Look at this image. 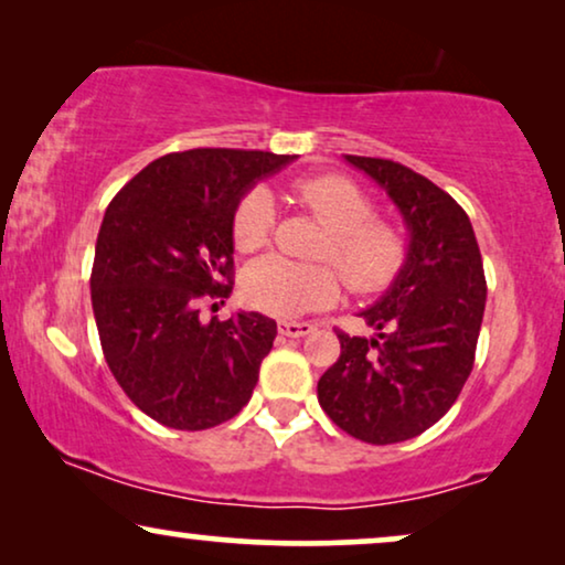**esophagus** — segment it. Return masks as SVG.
<instances>
[{
	"mask_svg": "<svg viewBox=\"0 0 565 565\" xmlns=\"http://www.w3.org/2000/svg\"><path fill=\"white\" fill-rule=\"evenodd\" d=\"M312 330H315L312 322H287V320L278 322V333L287 335V338H302V335H310Z\"/></svg>",
	"mask_w": 565,
	"mask_h": 565,
	"instance_id": "obj_1",
	"label": "esophagus"
}]
</instances>
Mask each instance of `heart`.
<instances>
[{
  "label": "heart",
  "mask_w": 565,
  "mask_h": 565,
  "mask_svg": "<svg viewBox=\"0 0 565 565\" xmlns=\"http://www.w3.org/2000/svg\"><path fill=\"white\" fill-rule=\"evenodd\" d=\"M297 195L328 224L318 258L333 260L353 291L370 295L385 289L401 274L405 243L401 232L372 220V201L349 178L318 175L297 183ZM276 206L268 188H250L232 214V239L243 253L268 243ZM243 299L274 318H299L322 310L341 295V278L326 263H295L266 255L245 268L239 281Z\"/></svg>",
  "instance_id": "1"
}]
</instances>
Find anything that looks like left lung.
Listing matches in <instances>:
<instances>
[{
    "label": "left lung",
    "mask_w": 565,
    "mask_h": 565,
    "mask_svg": "<svg viewBox=\"0 0 565 565\" xmlns=\"http://www.w3.org/2000/svg\"><path fill=\"white\" fill-rule=\"evenodd\" d=\"M390 195L408 230L401 274L359 312L374 335L338 333L341 356L318 382L330 420L353 439L395 445L434 426L472 372L486 310L478 239L452 195L411 168L343 154Z\"/></svg>",
    "instance_id": "8db88e82"
}]
</instances>
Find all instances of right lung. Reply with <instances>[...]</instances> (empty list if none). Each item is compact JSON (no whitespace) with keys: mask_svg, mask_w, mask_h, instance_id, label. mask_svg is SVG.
Instances as JSON below:
<instances>
[{"mask_svg":"<svg viewBox=\"0 0 565 565\" xmlns=\"http://www.w3.org/2000/svg\"><path fill=\"white\" fill-rule=\"evenodd\" d=\"M297 154L188 149L149 162L97 232L89 289L113 377L149 418L201 431L250 401L276 322L260 312L201 322V299L232 295V214Z\"/></svg>","mask_w":565,"mask_h":565,"instance_id":"right-lung-1","label":"right lung"}]
</instances>
